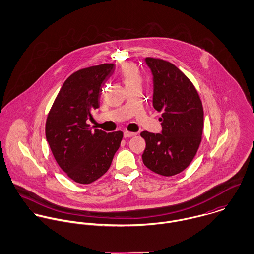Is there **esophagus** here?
Here are the masks:
<instances>
[{
	"mask_svg": "<svg viewBox=\"0 0 254 254\" xmlns=\"http://www.w3.org/2000/svg\"><path fill=\"white\" fill-rule=\"evenodd\" d=\"M123 135H124V137H125V138H131V137H134V136H136V135H137V133H133V132H128V131H125Z\"/></svg>",
	"mask_w": 254,
	"mask_h": 254,
	"instance_id": "obj_1",
	"label": "esophagus"
}]
</instances>
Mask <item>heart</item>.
<instances>
[{"label": "heart", "instance_id": "1", "mask_svg": "<svg viewBox=\"0 0 254 254\" xmlns=\"http://www.w3.org/2000/svg\"><path fill=\"white\" fill-rule=\"evenodd\" d=\"M119 76L126 88L133 86H141L142 85V76L139 72L138 68L131 64H126L121 67Z\"/></svg>", "mask_w": 254, "mask_h": 254}]
</instances>
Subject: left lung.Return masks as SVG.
<instances>
[{
  "label": "left lung",
  "instance_id": "8db88e82",
  "mask_svg": "<svg viewBox=\"0 0 254 254\" xmlns=\"http://www.w3.org/2000/svg\"><path fill=\"white\" fill-rule=\"evenodd\" d=\"M153 82L152 106L162 111L161 133L144 131L145 166L162 176L185 170L193 159L203 129V109L189 78L169 62L145 58Z\"/></svg>",
  "mask_w": 254,
  "mask_h": 254
}]
</instances>
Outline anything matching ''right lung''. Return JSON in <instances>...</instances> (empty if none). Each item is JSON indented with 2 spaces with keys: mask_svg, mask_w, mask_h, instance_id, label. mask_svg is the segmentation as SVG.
<instances>
[{
  "mask_svg": "<svg viewBox=\"0 0 254 254\" xmlns=\"http://www.w3.org/2000/svg\"><path fill=\"white\" fill-rule=\"evenodd\" d=\"M115 65L104 64L78 70L64 83L46 122V138L60 167L73 181L90 184L110 167L123 137L121 131H92L87 120L99 109L103 85Z\"/></svg>",
  "mask_w": 254,
  "mask_h": 254,
  "instance_id": "add662e5",
  "label": "right lung"
}]
</instances>
